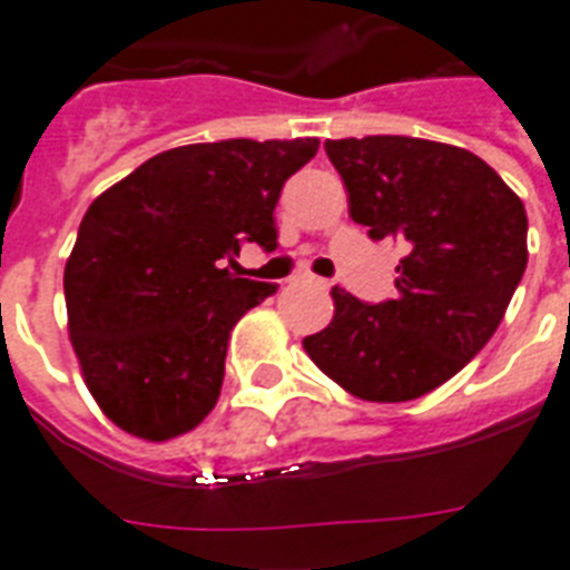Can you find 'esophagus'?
Masks as SVG:
<instances>
[{
  "label": "esophagus",
  "instance_id": "34e87169",
  "mask_svg": "<svg viewBox=\"0 0 570 570\" xmlns=\"http://www.w3.org/2000/svg\"><path fill=\"white\" fill-rule=\"evenodd\" d=\"M295 286H316V289H328V281L325 277H316L311 275V272H298V275L293 277Z\"/></svg>",
  "mask_w": 570,
  "mask_h": 570
}]
</instances>
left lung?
Instances as JSON below:
<instances>
[{
    "mask_svg": "<svg viewBox=\"0 0 570 570\" xmlns=\"http://www.w3.org/2000/svg\"><path fill=\"white\" fill-rule=\"evenodd\" d=\"M370 239L405 245L396 295L370 304L334 286V320L304 337L322 373L366 402L441 387L494 337L527 268V209L461 147L411 136L325 141Z\"/></svg>",
    "mask_w": 570,
    "mask_h": 570,
    "instance_id": "8db88e82",
    "label": "left lung"
}]
</instances>
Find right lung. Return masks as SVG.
Listing matches in <instances>:
<instances>
[{"label": "right lung", "mask_w": 570, "mask_h": 570, "mask_svg": "<svg viewBox=\"0 0 570 570\" xmlns=\"http://www.w3.org/2000/svg\"><path fill=\"white\" fill-rule=\"evenodd\" d=\"M316 150V138L174 147L88 206L65 266L67 325L124 432L168 441L213 411L233 325L277 289L222 263L236 266L245 242L277 248V197Z\"/></svg>", "instance_id": "1"}]
</instances>
